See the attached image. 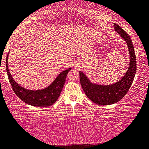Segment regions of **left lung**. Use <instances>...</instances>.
<instances>
[{
	"label": "left lung",
	"mask_w": 149,
	"mask_h": 149,
	"mask_svg": "<svg viewBox=\"0 0 149 149\" xmlns=\"http://www.w3.org/2000/svg\"><path fill=\"white\" fill-rule=\"evenodd\" d=\"M114 26L115 31L125 40L128 46L130 64L126 74L117 83L101 86L91 83L83 72H79L82 89L87 97L97 105H111L121 100L128 92L136 72V56L131 37L117 24H114Z\"/></svg>",
	"instance_id": "obj_1"
}]
</instances>
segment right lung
I'll return each mask as SVG.
<instances>
[{
    "label": "right lung",
    "instance_id": "add662e5",
    "mask_svg": "<svg viewBox=\"0 0 149 149\" xmlns=\"http://www.w3.org/2000/svg\"><path fill=\"white\" fill-rule=\"evenodd\" d=\"M8 77L15 93L24 102L37 107H48L53 105L59 97L65 82V78L71 68L63 71L59 74L50 86L41 90H28L19 86L12 77L8 68V56L6 60Z\"/></svg>",
    "mask_w": 149,
    "mask_h": 149
}]
</instances>
